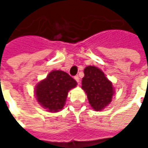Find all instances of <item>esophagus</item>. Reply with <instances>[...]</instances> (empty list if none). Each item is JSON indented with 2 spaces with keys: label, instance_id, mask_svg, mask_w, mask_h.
Returning <instances> with one entry per match:
<instances>
[{
  "label": "esophagus",
  "instance_id": "1",
  "mask_svg": "<svg viewBox=\"0 0 148 148\" xmlns=\"http://www.w3.org/2000/svg\"><path fill=\"white\" fill-rule=\"evenodd\" d=\"M74 79H75V80L77 81V82L79 84V82H80V78H79V77H78V76H76V77H74Z\"/></svg>",
  "mask_w": 148,
  "mask_h": 148
}]
</instances>
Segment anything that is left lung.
Returning a JSON list of instances; mask_svg holds the SVG:
<instances>
[{
  "instance_id": "1",
  "label": "left lung",
  "mask_w": 148,
  "mask_h": 148,
  "mask_svg": "<svg viewBox=\"0 0 148 148\" xmlns=\"http://www.w3.org/2000/svg\"><path fill=\"white\" fill-rule=\"evenodd\" d=\"M82 88L86 92L89 104L95 111H101L110 105L115 94L113 83L97 66H87L84 69Z\"/></svg>"
}]
</instances>
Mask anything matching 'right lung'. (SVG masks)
<instances>
[{
    "label": "right lung",
    "instance_id": "right-lung-1",
    "mask_svg": "<svg viewBox=\"0 0 148 148\" xmlns=\"http://www.w3.org/2000/svg\"><path fill=\"white\" fill-rule=\"evenodd\" d=\"M77 85V82L66 72L53 70L49 72L46 78L36 84L35 98L47 111L57 113L63 109L68 91L75 88Z\"/></svg>",
    "mask_w": 148,
    "mask_h": 148
}]
</instances>
